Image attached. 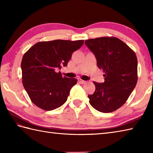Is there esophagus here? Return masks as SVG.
I'll return each mask as SVG.
<instances>
[{
    "instance_id": "esophagus-1",
    "label": "esophagus",
    "mask_w": 153,
    "mask_h": 153,
    "mask_svg": "<svg viewBox=\"0 0 153 153\" xmlns=\"http://www.w3.org/2000/svg\"><path fill=\"white\" fill-rule=\"evenodd\" d=\"M78 82H79V83H81V84H84V83H86L85 81L82 80V79H78Z\"/></svg>"
}]
</instances>
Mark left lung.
Returning a JSON list of instances; mask_svg holds the SVG:
<instances>
[{
  "label": "left lung",
  "mask_w": 153,
  "mask_h": 153,
  "mask_svg": "<svg viewBox=\"0 0 153 153\" xmlns=\"http://www.w3.org/2000/svg\"><path fill=\"white\" fill-rule=\"evenodd\" d=\"M103 70L105 82H94L95 91L88 95L94 108L103 113L124 105L137 82V59L128 45L116 37H102L85 41Z\"/></svg>",
  "instance_id": "1"
}]
</instances>
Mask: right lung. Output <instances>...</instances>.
<instances>
[{"label": "right lung", "mask_w": 153, "mask_h": 153, "mask_svg": "<svg viewBox=\"0 0 153 153\" xmlns=\"http://www.w3.org/2000/svg\"><path fill=\"white\" fill-rule=\"evenodd\" d=\"M83 40H54L39 42L22 58V83L31 100L45 110L63 105L77 80L62 77L58 69L66 66L74 51Z\"/></svg>", "instance_id": "right-lung-1"}]
</instances>
